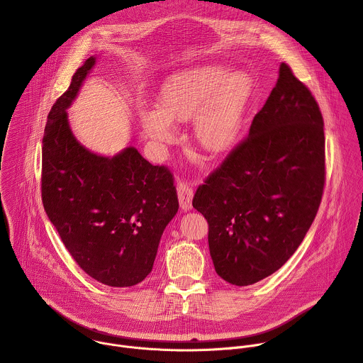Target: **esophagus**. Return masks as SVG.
<instances>
[{"label": "esophagus", "instance_id": "esophagus-1", "mask_svg": "<svg viewBox=\"0 0 363 363\" xmlns=\"http://www.w3.org/2000/svg\"><path fill=\"white\" fill-rule=\"evenodd\" d=\"M178 191V199H179V206L182 211H189L192 208V196H194V189L189 182L181 181L177 186Z\"/></svg>", "mask_w": 363, "mask_h": 363}]
</instances>
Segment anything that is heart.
<instances>
[{"mask_svg": "<svg viewBox=\"0 0 363 363\" xmlns=\"http://www.w3.org/2000/svg\"><path fill=\"white\" fill-rule=\"evenodd\" d=\"M250 90L245 73L205 66L172 77L162 87L160 108L142 105L139 118L146 135L158 146H165L177 140L172 122L195 116L198 142L208 150L223 152L237 139Z\"/></svg>", "mask_w": 363, "mask_h": 363, "instance_id": "b5f03b06", "label": "heart"}]
</instances>
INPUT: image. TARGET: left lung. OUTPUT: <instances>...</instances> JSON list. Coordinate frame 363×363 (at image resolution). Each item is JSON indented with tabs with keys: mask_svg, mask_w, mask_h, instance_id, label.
Returning a JSON list of instances; mask_svg holds the SVG:
<instances>
[{
	"mask_svg": "<svg viewBox=\"0 0 363 363\" xmlns=\"http://www.w3.org/2000/svg\"><path fill=\"white\" fill-rule=\"evenodd\" d=\"M325 175L319 105L281 63L248 136L192 199L208 223L217 274L234 286H250L277 272L318 214Z\"/></svg>",
	"mask_w": 363,
	"mask_h": 363,
	"instance_id": "1",
	"label": "left lung"
}]
</instances>
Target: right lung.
<instances>
[{
    "instance_id": "add662e5",
    "label": "right lung",
    "mask_w": 363,
    "mask_h": 363,
    "mask_svg": "<svg viewBox=\"0 0 363 363\" xmlns=\"http://www.w3.org/2000/svg\"><path fill=\"white\" fill-rule=\"evenodd\" d=\"M94 65L91 56L76 70L47 116L41 198L79 267L99 283L130 287L152 272L179 203L168 168L149 164L133 146L101 157L73 135L66 111Z\"/></svg>"
}]
</instances>
